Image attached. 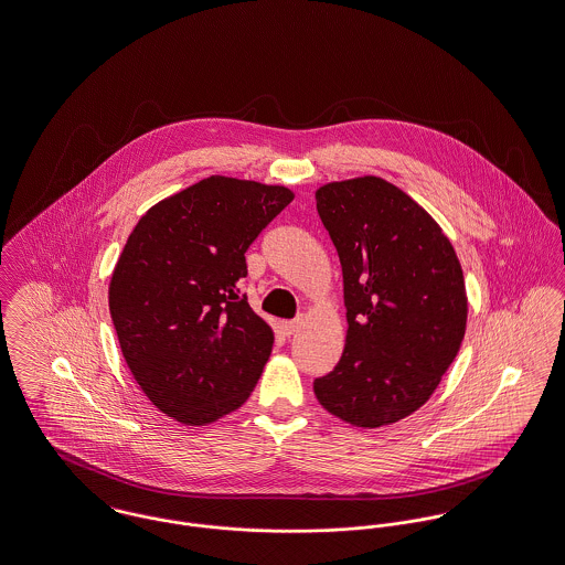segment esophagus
I'll list each match as a JSON object with an SVG mask.
<instances>
[{"label": "esophagus", "instance_id": "esophagus-1", "mask_svg": "<svg viewBox=\"0 0 565 565\" xmlns=\"http://www.w3.org/2000/svg\"><path fill=\"white\" fill-rule=\"evenodd\" d=\"M299 320H286V322H281V324H279V329H281V332H284L286 337L295 334V332L299 331Z\"/></svg>", "mask_w": 565, "mask_h": 565}]
</instances>
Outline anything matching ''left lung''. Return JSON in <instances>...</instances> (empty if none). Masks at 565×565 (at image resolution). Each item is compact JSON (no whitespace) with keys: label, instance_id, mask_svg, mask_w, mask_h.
I'll return each mask as SVG.
<instances>
[{"label":"left lung","instance_id":"8db88e82","mask_svg":"<svg viewBox=\"0 0 565 565\" xmlns=\"http://www.w3.org/2000/svg\"><path fill=\"white\" fill-rule=\"evenodd\" d=\"M343 273L345 348L313 393L363 429L423 407L467 324L463 268L439 224L397 185L366 174L316 192Z\"/></svg>","mask_w":565,"mask_h":565}]
</instances>
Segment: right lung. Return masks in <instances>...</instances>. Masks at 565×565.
<instances>
[{"label":"right lung","mask_w":565,"mask_h":565,"mask_svg":"<svg viewBox=\"0 0 565 565\" xmlns=\"http://www.w3.org/2000/svg\"><path fill=\"white\" fill-rule=\"evenodd\" d=\"M292 199L284 185L213 174L153 204L128 236L110 318L134 380L177 423H215L258 384L273 331L238 279L247 247Z\"/></svg>","instance_id":"1"}]
</instances>
